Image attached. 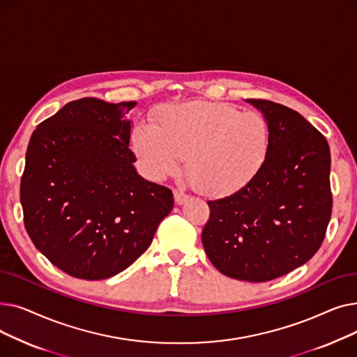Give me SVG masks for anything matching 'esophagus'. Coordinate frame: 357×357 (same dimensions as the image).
Here are the masks:
<instances>
[{"instance_id":"obj_1","label":"esophagus","mask_w":357,"mask_h":357,"mask_svg":"<svg viewBox=\"0 0 357 357\" xmlns=\"http://www.w3.org/2000/svg\"><path fill=\"white\" fill-rule=\"evenodd\" d=\"M174 197H175V202H176L178 205H181V204H183V202H186V201L190 199V195L185 194V192L181 191V190H175V191H174Z\"/></svg>"}]
</instances>
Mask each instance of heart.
<instances>
[{
    "label": "heart",
    "mask_w": 357,
    "mask_h": 357,
    "mask_svg": "<svg viewBox=\"0 0 357 357\" xmlns=\"http://www.w3.org/2000/svg\"><path fill=\"white\" fill-rule=\"evenodd\" d=\"M131 144L152 176L172 175L188 159L186 169L198 191L227 195L245 188L264 169L271 128L259 112L195 101L166 108L156 127L139 124Z\"/></svg>",
    "instance_id": "1"
}]
</instances>
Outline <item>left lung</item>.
<instances>
[{"mask_svg": "<svg viewBox=\"0 0 357 357\" xmlns=\"http://www.w3.org/2000/svg\"><path fill=\"white\" fill-rule=\"evenodd\" d=\"M271 128V150L259 175L237 192L208 201L201 238L226 276L266 282L308 261L321 248L331 217L330 147L299 112L249 100Z\"/></svg>", "mask_w": 357, "mask_h": 357, "instance_id": "1", "label": "left lung"}]
</instances>
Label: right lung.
<instances>
[{"instance_id":"add662e5","label":"right lung","mask_w":357,"mask_h":357,"mask_svg":"<svg viewBox=\"0 0 357 357\" xmlns=\"http://www.w3.org/2000/svg\"><path fill=\"white\" fill-rule=\"evenodd\" d=\"M135 101L68 102L33 131L20 182L24 227L50 261L88 280L127 269L174 208V194L137 175L126 114Z\"/></svg>"}]
</instances>
